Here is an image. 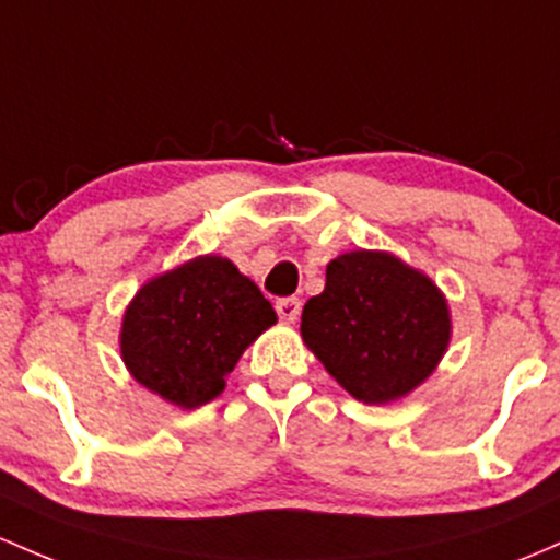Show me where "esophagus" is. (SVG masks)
<instances>
[{
    "instance_id": "34e87169",
    "label": "esophagus",
    "mask_w": 560,
    "mask_h": 560,
    "mask_svg": "<svg viewBox=\"0 0 560 560\" xmlns=\"http://www.w3.org/2000/svg\"><path fill=\"white\" fill-rule=\"evenodd\" d=\"M276 313H279V318H284V322H294V318L300 316V300L298 298L276 300Z\"/></svg>"
}]
</instances>
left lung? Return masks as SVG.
Wrapping results in <instances>:
<instances>
[{"mask_svg":"<svg viewBox=\"0 0 560 560\" xmlns=\"http://www.w3.org/2000/svg\"><path fill=\"white\" fill-rule=\"evenodd\" d=\"M303 340L350 396L388 404L435 370L450 308L428 276L385 252H348L303 308Z\"/></svg>","mask_w":560,"mask_h":560,"instance_id":"8db88e82","label":"left lung"}]
</instances>
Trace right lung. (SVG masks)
<instances>
[{
    "mask_svg": "<svg viewBox=\"0 0 560 560\" xmlns=\"http://www.w3.org/2000/svg\"><path fill=\"white\" fill-rule=\"evenodd\" d=\"M270 324L276 313L255 281L225 257H196L135 294L121 355L140 385L196 409L225 388V374Z\"/></svg>",
    "mask_w": 560,
    "mask_h": 560,
    "instance_id": "add662e5",
    "label": "right lung"
}]
</instances>
